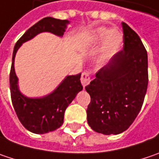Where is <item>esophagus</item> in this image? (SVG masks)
I'll use <instances>...</instances> for the list:
<instances>
[{
    "label": "esophagus",
    "instance_id": "1",
    "mask_svg": "<svg viewBox=\"0 0 159 159\" xmlns=\"http://www.w3.org/2000/svg\"><path fill=\"white\" fill-rule=\"evenodd\" d=\"M90 82H91V76H90L88 72H86V71L83 72L82 75H81V83H82L83 86L84 87L85 85L89 84Z\"/></svg>",
    "mask_w": 159,
    "mask_h": 159
}]
</instances>
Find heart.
<instances>
[{"label":"heart","mask_w":159,"mask_h":159,"mask_svg":"<svg viewBox=\"0 0 159 159\" xmlns=\"http://www.w3.org/2000/svg\"><path fill=\"white\" fill-rule=\"evenodd\" d=\"M101 53V61H106L116 55L121 48L123 43V36L117 30H109L105 28H101L95 30L92 37L93 42H100L103 40Z\"/></svg>","instance_id":"1"}]
</instances>
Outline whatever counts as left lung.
Returning <instances> with one entry per match:
<instances>
[{
	"label": "left lung",
	"mask_w": 159,
	"mask_h": 159,
	"mask_svg": "<svg viewBox=\"0 0 159 159\" xmlns=\"http://www.w3.org/2000/svg\"><path fill=\"white\" fill-rule=\"evenodd\" d=\"M123 48L85 90L91 96L87 121L94 131L120 134L135 120L144 102L148 83V54L139 35L122 22Z\"/></svg>",
	"instance_id": "1"
}]
</instances>
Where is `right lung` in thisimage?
Returning <instances> with one entry per match:
<instances>
[{
  "mask_svg": "<svg viewBox=\"0 0 159 159\" xmlns=\"http://www.w3.org/2000/svg\"><path fill=\"white\" fill-rule=\"evenodd\" d=\"M66 20H57L51 17L44 18L30 28L17 41L12 55V64L10 73V89L12 105L20 121L28 130L36 134H44L54 131L63 124L64 115L67 106L83 90L80 77L81 73L69 75L51 94L39 99L25 97L18 89V78L14 70V58L21 44L31 39L37 34L44 31L62 36L65 32Z\"/></svg>",
  "mask_w": 159,
  "mask_h": 159,
  "instance_id": "obj_1",
  "label": "right lung"
}]
</instances>
